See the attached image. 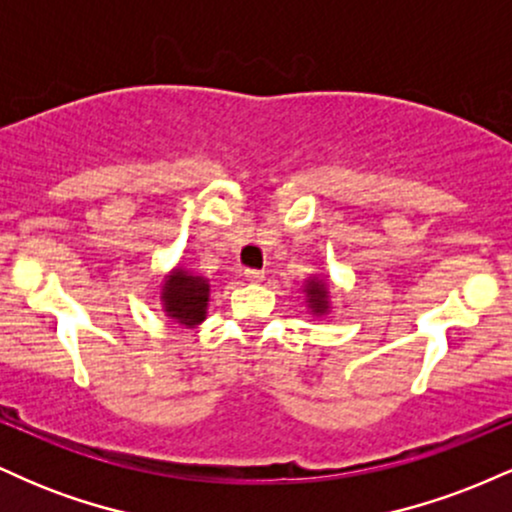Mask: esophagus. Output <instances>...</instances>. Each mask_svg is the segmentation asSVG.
<instances>
[{
    "mask_svg": "<svg viewBox=\"0 0 512 512\" xmlns=\"http://www.w3.org/2000/svg\"><path fill=\"white\" fill-rule=\"evenodd\" d=\"M245 279L252 281V284H260V281L264 279V272L262 269H245Z\"/></svg>",
    "mask_w": 512,
    "mask_h": 512,
    "instance_id": "obj_1",
    "label": "esophagus"
}]
</instances>
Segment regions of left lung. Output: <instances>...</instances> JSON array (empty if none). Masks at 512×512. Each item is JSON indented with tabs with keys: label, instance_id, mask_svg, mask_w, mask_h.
Here are the masks:
<instances>
[{
	"label": "left lung",
	"instance_id": "obj_1",
	"mask_svg": "<svg viewBox=\"0 0 512 512\" xmlns=\"http://www.w3.org/2000/svg\"><path fill=\"white\" fill-rule=\"evenodd\" d=\"M308 305L313 308V313H325L327 310V289L322 281H308Z\"/></svg>",
	"mask_w": 512,
	"mask_h": 512
}]
</instances>
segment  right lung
Instances as JSON below:
<instances>
[{
    "instance_id": "1",
    "label": "right lung",
    "mask_w": 512,
    "mask_h": 512,
    "mask_svg": "<svg viewBox=\"0 0 512 512\" xmlns=\"http://www.w3.org/2000/svg\"><path fill=\"white\" fill-rule=\"evenodd\" d=\"M209 301V284L204 276H192L175 269L163 286V310L180 325H197L204 320Z\"/></svg>"
}]
</instances>
